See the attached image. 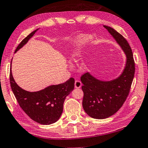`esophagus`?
<instances>
[{"instance_id": "34e87169", "label": "esophagus", "mask_w": 148, "mask_h": 148, "mask_svg": "<svg viewBox=\"0 0 148 148\" xmlns=\"http://www.w3.org/2000/svg\"><path fill=\"white\" fill-rule=\"evenodd\" d=\"M82 84H81V82L80 81H78V80H76L75 81V87L77 88H79L81 87Z\"/></svg>"}]
</instances>
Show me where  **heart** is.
Listing matches in <instances>:
<instances>
[{"instance_id":"1","label":"heart","mask_w":148,"mask_h":148,"mask_svg":"<svg viewBox=\"0 0 148 148\" xmlns=\"http://www.w3.org/2000/svg\"><path fill=\"white\" fill-rule=\"evenodd\" d=\"M91 39V37L88 35L82 34L77 36L73 43L72 48L69 54V57L72 61L75 62L77 61V58H80L83 49L89 43Z\"/></svg>"}]
</instances>
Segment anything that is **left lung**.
Listing matches in <instances>:
<instances>
[{"label":"left lung","mask_w":148,"mask_h":148,"mask_svg":"<svg viewBox=\"0 0 148 148\" xmlns=\"http://www.w3.org/2000/svg\"><path fill=\"white\" fill-rule=\"evenodd\" d=\"M124 52L126 61L122 73L111 81H102L86 73L81 77L84 92L83 107L90 117L104 119L121 108L129 94L135 73V63L127 40L114 29L103 26Z\"/></svg>","instance_id":"8db88e82"}]
</instances>
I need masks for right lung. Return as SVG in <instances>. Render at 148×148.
Returning <instances> with one entry per match:
<instances>
[{"label":"right lung","mask_w":148,"mask_h":148,"mask_svg":"<svg viewBox=\"0 0 148 148\" xmlns=\"http://www.w3.org/2000/svg\"><path fill=\"white\" fill-rule=\"evenodd\" d=\"M38 29H39L29 34L20 42L14 53L28 42ZM11 69L12 68L10 71V87L20 106L25 113L31 119L41 124L49 125L58 121L63 112L65 98L73 90L75 79L70 78L64 83L48 86L38 91L29 92L17 85Z\"/></svg>","instance_id":"right-lung-1"}]
</instances>
